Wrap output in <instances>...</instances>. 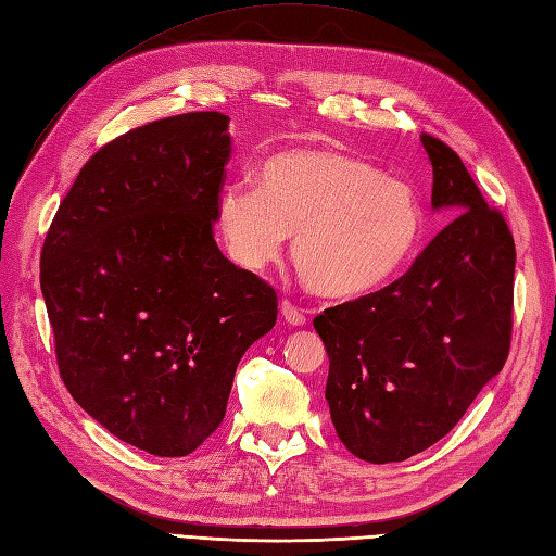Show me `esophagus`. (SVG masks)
<instances>
[{
	"label": "esophagus",
	"instance_id": "obj_1",
	"mask_svg": "<svg viewBox=\"0 0 556 556\" xmlns=\"http://www.w3.org/2000/svg\"><path fill=\"white\" fill-rule=\"evenodd\" d=\"M281 316L283 320L293 325V327H302L306 323V316L298 309V306H293L291 302H281Z\"/></svg>",
	"mask_w": 556,
	"mask_h": 556
}]
</instances>
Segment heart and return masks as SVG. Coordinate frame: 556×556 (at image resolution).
<instances>
[{
    "mask_svg": "<svg viewBox=\"0 0 556 556\" xmlns=\"http://www.w3.org/2000/svg\"><path fill=\"white\" fill-rule=\"evenodd\" d=\"M224 252L261 273L293 236V265L314 295L362 302L401 281L421 254L426 219L405 182L341 149L267 157L256 190L229 185L215 205Z\"/></svg>",
    "mask_w": 556,
    "mask_h": 556,
    "instance_id": "obj_1",
    "label": "heart"
}]
</instances>
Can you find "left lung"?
Masks as SVG:
<instances>
[{"mask_svg": "<svg viewBox=\"0 0 556 556\" xmlns=\"http://www.w3.org/2000/svg\"><path fill=\"white\" fill-rule=\"evenodd\" d=\"M433 208L458 217L392 289L314 318L339 440L366 463H401L442 440L508 357L516 244L463 160L421 135Z\"/></svg>", "mask_w": 556, "mask_h": 556, "instance_id": "left-lung-1", "label": "left lung"}]
</instances>
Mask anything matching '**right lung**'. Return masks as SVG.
Wrapping results in <instances>:
<instances>
[{
  "label": "right lung",
  "mask_w": 556,
  "mask_h": 556,
  "mask_svg": "<svg viewBox=\"0 0 556 556\" xmlns=\"http://www.w3.org/2000/svg\"><path fill=\"white\" fill-rule=\"evenodd\" d=\"M229 116L153 121L102 147L61 201L40 291L71 396L112 435L188 456L224 419L277 293L213 238Z\"/></svg>",
  "instance_id": "1"
}]
</instances>
